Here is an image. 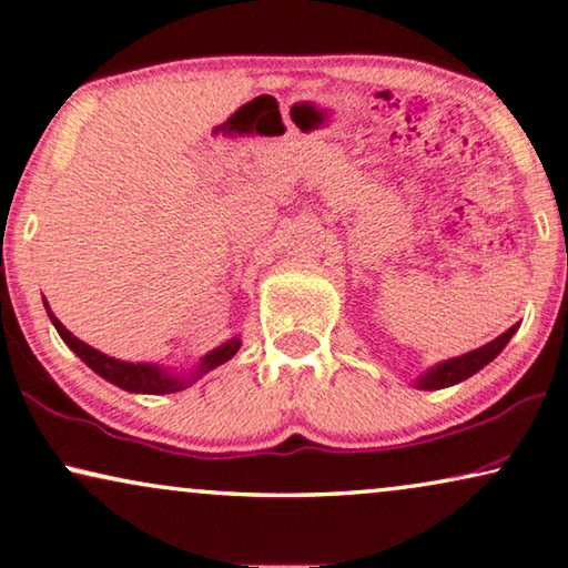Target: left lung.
Wrapping results in <instances>:
<instances>
[{"instance_id": "1", "label": "left lung", "mask_w": 568, "mask_h": 568, "mask_svg": "<svg viewBox=\"0 0 568 568\" xmlns=\"http://www.w3.org/2000/svg\"><path fill=\"white\" fill-rule=\"evenodd\" d=\"M516 328L518 326H510L506 333H500L498 338L490 341V344H485L480 348L470 351V354L449 358V362H443V364H437L435 368H429V372L417 382V386H419V389H445V386L465 382L467 376L480 372L485 364H490L493 358L498 356L503 348H506V344L510 341L513 333H516Z\"/></svg>"}]
</instances>
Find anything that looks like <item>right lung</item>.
<instances>
[{
  "label": "right lung",
  "instance_id": "right-lung-1",
  "mask_svg": "<svg viewBox=\"0 0 568 568\" xmlns=\"http://www.w3.org/2000/svg\"><path fill=\"white\" fill-rule=\"evenodd\" d=\"M44 308H48V303H44ZM50 321L55 323V328L60 333V338L65 341V344L75 351V354L83 358V362L93 368L95 374H101L105 382H111L115 386H121L125 392H139V394H171V392H182L186 389L189 384L200 379L206 372H212L214 366H220L224 362H230L232 356L237 354L240 348V338H230L227 344H222L220 348L210 351L202 358V364L196 366V372H192V376H186V379H179L174 374H166L161 366L154 364H129V362H119V358H111L101 354V351L90 348L83 341L75 338L73 333H70L62 323L52 316V311H48Z\"/></svg>",
  "mask_w": 568,
  "mask_h": 568
}]
</instances>
